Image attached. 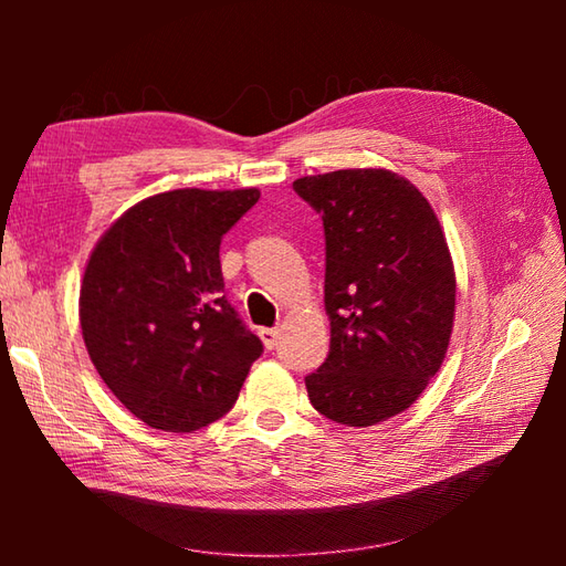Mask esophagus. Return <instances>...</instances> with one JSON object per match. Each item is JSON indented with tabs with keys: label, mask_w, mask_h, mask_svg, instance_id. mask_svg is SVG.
<instances>
[{
	"label": "esophagus",
	"mask_w": 566,
	"mask_h": 566,
	"mask_svg": "<svg viewBox=\"0 0 566 566\" xmlns=\"http://www.w3.org/2000/svg\"><path fill=\"white\" fill-rule=\"evenodd\" d=\"M260 338H262V343H264V347H268V350H274L276 340H280V328H262Z\"/></svg>",
	"instance_id": "1"
}]
</instances>
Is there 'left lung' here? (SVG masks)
Masks as SVG:
<instances>
[{
	"mask_svg": "<svg viewBox=\"0 0 566 566\" xmlns=\"http://www.w3.org/2000/svg\"><path fill=\"white\" fill-rule=\"evenodd\" d=\"M326 233L331 350L306 377L318 413L367 428L406 411L450 345L454 268L436 211L389 170H338L294 182Z\"/></svg>",
	"mask_w": 566,
	"mask_h": 566,
	"instance_id": "obj_1",
	"label": "left lung"
}]
</instances>
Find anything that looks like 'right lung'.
Wrapping results in <instances>:
<instances>
[{
  "mask_svg": "<svg viewBox=\"0 0 566 566\" xmlns=\"http://www.w3.org/2000/svg\"><path fill=\"white\" fill-rule=\"evenodd\" d=\"M258 189H175L130 207L92 250L80 326L106 387L143 423L191 432L231 411L262 340L223 294L221 238Z\"/></svg>",
  "mask_w": 566,
  "mask_h": 566,
  "instance_id": "1",
  "label": "right lung"
}]
</instances>
